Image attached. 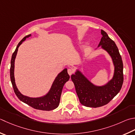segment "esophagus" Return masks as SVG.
<instances>
[{"instance_id":"34e87169","label":"esophagus","mask_w":135,"mask_h":135,"mask_svg":"<svg viewBox=\"0 0 135 135\" xmlns=\"http://www.w3.org/2000/svg\"><path fill=\"white\" fill-rule=\"evenodd\" d=\"M68 73L70 75H71V74H73L74 73V69H73V68H68Z\"/></svg>"}]
</instances>
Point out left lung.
<instances>
[{
    "label": "left lung",
    "mask_w": 135,
    "mask_h": 135,
    "mask_svg": "<svg viewBox=\"0 0 135 135\" xmlns=\"http://www.w3.org/2000/svg\"><path fill=\"white\" fill-rule=\"evenodd\" d=\"M101 33L102 37L98 47H101L111 58L114 67L111 80L102 85H97L79 68L71 76L80 103L87 107L97 108L107 104L119 93L123 82V62L117 45L105 31L101 30Z\"/></svg>",
    "instance_id": "obj_1"
}]
</instances>
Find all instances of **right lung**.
Listing matches in <instances>:
<instances>
[{
    "mask_svg": "<svg viewBox=\"0 0 135 135\" xmlns=\"http://www.w3.org/2000/svg\"><path fill=\"white\" fill-rule=\"evenodd\" d=\"M31 36V34H29V35L25 37L18 43L15 52L12 54L11 62H10L11 65H10V75L13 88L16 96L21 101L28 105L29 106L33 107L34 109L42 110H53L59 107L62 88L64 86V84L70 79V75H68L67 73V68H64L57 75L48 92L44 95L40 97H30L22 94L18 91L15 83V62L17 55L18 49L23 42L25 41L26 38H28Z\"/></svg>",
    "mask_w": 135,
    "mask_h": 135,
    "instance_id": "add662e5",
    "label": "right lung"
}]
</instances>
